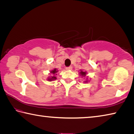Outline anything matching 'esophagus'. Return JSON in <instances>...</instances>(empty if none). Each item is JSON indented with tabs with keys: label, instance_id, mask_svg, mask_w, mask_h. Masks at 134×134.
<instances>
[{
	"label": "esophagus",
	"instance_id": "obj_1",
	"mask_svg": "<svg viewBox=\"0 0 134 134\" xmlns=\"http://www.w3.org/2000/svg\"><path fill=\"white\" fill-rule=\"evenodd\" d=\"M66 69L68 70H72V66H69V67H66Z\"/></svg>",
	"mask_w": 134,
	"mask_h": 134
}]
</instances>
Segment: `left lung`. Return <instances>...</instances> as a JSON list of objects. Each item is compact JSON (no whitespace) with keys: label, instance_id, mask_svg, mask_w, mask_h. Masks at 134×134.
<instances>
[{"label":"left lung","instance_id":"8db88e82","mask_svg":"<svg viewBox=\"0 0 134 134\" xmlns=\"http://www.w3.org/2000/svg\"><path fill=\"white\" fill-rule=\"evenodd\" d=\"M79 74L80 75V76L83 77H86V74H87V72L86 71H83V70H80V72H79ZM88 77H87L85 81L84 82V83H87L88 82Z\"/></svg>","mask_w":134,"mask_h":134}]
</instances>
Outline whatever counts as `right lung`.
Returning <instances> with one entry per match:
<instances>
[{"instance_id": "1", "label": "right lung", "mask_w": 134, "mask_h": 134, "mask_svg": "<svg viewBox=\"0 0 134 134\" xmlns=\"http://www.w3.org/2000/svg\"><path fill=\"white\" fill-rule=\"evenodd\" d=\"M58 70H57V68H55L53 70H51L50 72V74H51V76H48V77L47 78V80H48L49 82L51 81H54V80L57 79V77L55 76V75H57V73L58 72Z\"/></svg>"}]
</instances>
